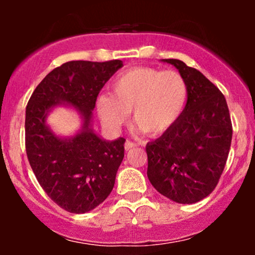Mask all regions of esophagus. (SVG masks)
Masks as SVG:
<instances>
[{
	"mask_svg": "<svg viewBox=\"0 0 255 255\" xmlns=\"http://www.w3.org/2000/svg\"><path fill=\"white\" fill-rule=\"evenodd\" d=\"M134 147H136V144H134V142H131V141H129V140H127V141L125 142V148L126 150H131V148H134Z\"/></svg>",
	"mask_w": 255,
	"mask_h": 255,
	"instance_id": "34e87169",
	"label": "esophagus"
}]
</instances>
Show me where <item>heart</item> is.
Returning a JSON list of instances; mask_svg holds the SVG:
<instances>
[{"label":"heart","mask_w":255,"mask_h":255,"mask_svg":"<svg viewBox=\"0 0 255 255\" xmlns=\"http://www.w3.org/2000/svg\"><path fill=\"white\" fill-rule=\"evenodd\" d=\"M111 87L113 96L98 97L97 111L105 128L113 133L120 131L131 111L137 127L151 136L160 135L180 118L188 96L187 83L180 73L152 67L128 69Z\"/></svg>","instance_id":"1"}]
</instances>
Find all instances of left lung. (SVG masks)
Instances as JSON below:
<instances>
[{
    "label": "left lung",
    "mask_w": 255,
    "mask_h": 255,
    "mask_svg": "<svg viewBox=\"0 0 255 255\" xmlns=\"http://www.w3.org/2000/svg\"><path fill=\"white\" fill-rule=\"evenodd\" d=\"M160 61L184 78L188 96L175 125L146 145L147 177L175 203L195 204L211 194L224 170L233 136L229 109L203 73L180 60Z\"/></svg>",
    "instance_id": "8db88e82"
}]
</instances>
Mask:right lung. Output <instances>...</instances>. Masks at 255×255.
Here are the masks:
<instances>
[{"instance_id":"add662e5","label":"right lung","mask_w":255,"mask_h":255,"mask_svg":"<svg viewBox=\"0 0 255 255\" xmlns=\"http://www.w3.org/2000/svg\"><path fill=\"white\" fill-rule=\"evenodd\" d=\"M124 67L108 62L71 61L51 71L32 93L26 108V153L38 182L66 211L86 213L102 204L114 188L125 157L124 137L105 140L93 130L98 93ZM57 106L74 110L82 120L72 136L56 134L47 124Z\"/></svg>"}]
</instances>
